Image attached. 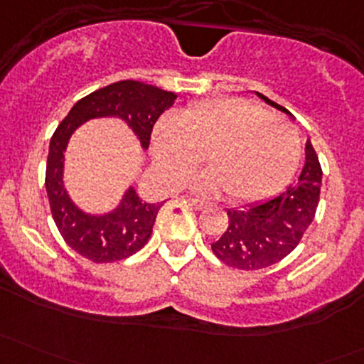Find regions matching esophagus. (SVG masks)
<instances>
[{"mask_svg":"<svg viewBox=\"0 0 364 364\" xmlns=\"http://www.w3.org/2000/svg\"><path fill=\"white\" fill-rule=\"evenodd\" d=\"M190 204H192V205H196L197 209H203V208H205V203H204V200L193 199V197H192V199H190Z\"/></svg>","mask_w":364,"mask_h":364,"instance_id":"esophagus-1","label":"esophagus"}]
</instances>
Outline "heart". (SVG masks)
Returning a JSON list of instances; mask_svg holds the SVG:
<instances>
[{"label": "heart", "instance_id": "heart-1", "mask_svg": "<svg viewBox=\"0 0 364 364\" xmlns=\"http://www.w3.org/2000/svg\"><path fill=\"white\" fill-rule=\"evenodd\" d=\"M208 155L209 171L196 179L205 193L225 192L232 203L274 196L292 178L301 137L292 123L243 98H209L153 132V156L161 178L181 185Z\"/></svg>", "mask_w": 364, "mask_h": 364}]
</instances>
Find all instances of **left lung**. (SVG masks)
I'll return each instance as SVG.
<instances>
[{"mask_svg": "<svg viewBox=\"0 0 364 364\" xmlns=\"http://www.w3.org/2000/svg\"><path fill=\"white\" fill-rule=\"evenodd\" d=\"M257 97L291 114L264 95L257 93ZM304 153L303 171L285 192L245 209H227L229 225L211 245L213 253L222 262L243 271L262 269L280 262L299 245L314 222L322 185V168L310 141Z\"/></svg>", "mask_w": 364, "mask_h": 364, "instance_id": "left-lung-1", "label": "left lung"}]
</instances>
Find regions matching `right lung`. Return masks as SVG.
<instances>
[{
    "mask_svg": "<svg viewBox=\"0 0 364 364\" xmlns=\"http://www.w3.org/2000/svg\"><path fill=\"white\" fill-rule=\"evenodd\" d=\"M174 100L172 91L139 80H119L80 98L54 132L46 168L50 213L65 243L91 262H116L141 250L151 236L164 203H146L130 186L121 204L107 215L95 216L80 211L70 200L63 185V160L70 135L84 121L116 116L127 121L142 148L148 149L153 127Z\"/></svg>",
    "mask_w": 364,
    "mask_h": 364,
    "instance_id": "1",
    "label": "right lung"
}]
</instances>
